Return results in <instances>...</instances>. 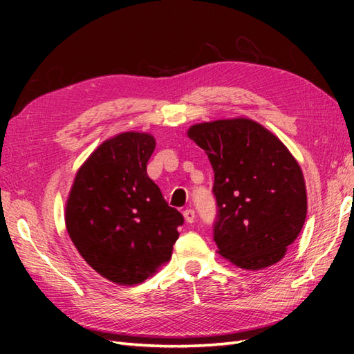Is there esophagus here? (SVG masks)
I'll return each instance as SVG.
<instances>
[{"mask_svg":"<svg viewBox=\"0 0 354 354\" xmlns=\"http://www.w3.org/2000/svg\"><path fill=\"white\" fill-rule=\"evenodd\" d=\"M194 217H196V214H194V209H192V208L185 209V212H184V219H185L187 223H193L194 222Z\"/></svg>","mask_w":354,"mask_h":354,"instance_id":"1","label":"esophagus"}]
</instances>
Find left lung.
<instances>
[{"label":"left lung","instance_id":"left-lung-1","mask_svg":"<svg viewBox=\"0 0 354 354\" xmlns=\"http://www.w3.org/2000/svg\"><path fill=\"white\" fill-rule=\"evenodd\" d=\"M187 135L214 171L217 252L251 270L280 261L307 213L303 171L288 147L250 118L199 123Z\"/></svg>","mask_w":354,"mask_h":354}]
</instances>
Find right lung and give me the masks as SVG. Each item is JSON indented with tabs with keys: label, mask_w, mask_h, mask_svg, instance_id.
Here are the masks:
<instances>
[{
	"label": "right lung",
	"mask_w": 354,
	"mask_h": 354,
	"mask_svg": "<svg viewBox=\"0 0 354 354\" xmlns=\"http://www.w3.org/2000/svg\"><path fill=\"white\" fill-rule=\"evenodd\" d=\"M149 133L124 132L79 169L65 208L66 231L85 261L118 284H138L171 257L183 214L147 176Z\"/></svg>",
	"instance_id": "obj_1"
}]
</instances>
